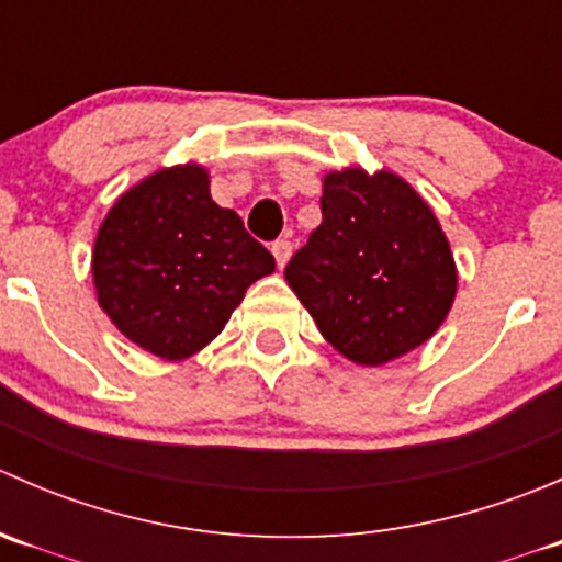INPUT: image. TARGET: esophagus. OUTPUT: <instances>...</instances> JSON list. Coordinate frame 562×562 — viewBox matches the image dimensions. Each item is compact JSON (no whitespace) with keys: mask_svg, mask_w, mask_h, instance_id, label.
Returning <instances> with one entry per match:
<instances>
[{"mask_svg":"<svg viewBox=\"0 0 562 562\" xmlns=\"http://www.w3.org/2000/svg\"><path fill=\"white\" fill-rule=\"evenodd\" d=\"M271 252H274L277 266H280V269H285V263L291 260V255H293V241L291 239H277L274 245H271Z\"/></svg>","mask_w":562,"mask_h":562,"instance_id":"34e87169","label":"esophagus"}]
</instances>
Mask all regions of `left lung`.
Listing matches in <instances>:
<instances>
[{"instance_id": "8db88e82", "label": "left lung", "mask_w": 562, "mask_h": 562, "mask_svg": "<svg viewBox=\"0 0 562 562\" xmlns=\"http://www.w3.org/2000/svg\"><path fill=\"white\" fill-rule=\"evenodd\" d=\"M323 223L285 280L345 359L381 367L427 342L457 296V263L429 203L402 176H323Z\"/></svg>"}]
</instances>
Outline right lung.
Masks as SVG:
<instances>
[{
	"instance_id": "right-lung-1",
	"label": "right lung",
	"mask_w": 562,
	"mask_h": 562,
	"mask_svg": "<svg viewBox=\"0 0 562 562\" xmlns=\"http://www.w3.org/2000/svg\"><path fill=\"white\" fill-rule=\"evenodd\" d=\"M274 258L234 209L212 201L198 162L160 168L116 198L98 231V304L138 348L184 361L206 348Z\"/></svg>"
}]
</instances>
